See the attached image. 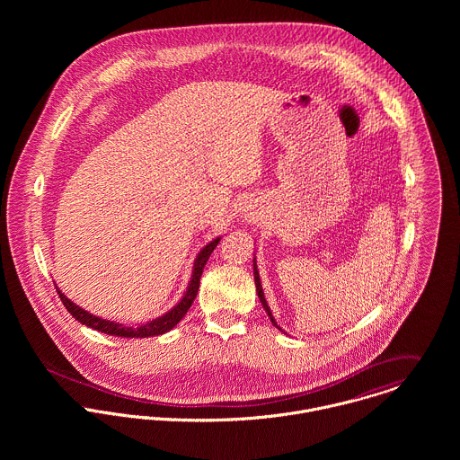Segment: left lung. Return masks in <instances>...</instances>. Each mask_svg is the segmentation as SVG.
<instances>
[{"label":"left lung","mask_w":460,"mask_h":460,"mask_svg":"<svg viewBox=\"0 0 460 460\" xmlns=\"http://www.w3.org/2000/svg\"><path fill=\"white\" fill-rule=\"evenodd\" d=\"M253 274H255V285H257V292H259V297H261V303H262L263 310L267 312V315H269L270 323H272L276 328L281 329L278 324H276V321H274V317H272V314H270V310H269V306H267V301H265V297H263L262 285H261V276H259V270H257V263H253Z\"/></svg>","instance_id":"obj_1"}]
</instances>
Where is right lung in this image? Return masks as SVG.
Here are the masks:
<instances>
[{
    "instance_id": "add662e5",
    "label": "right lung",
    "mask_w": 460,
    "mask_h": 460,
    "mask_svg": "<svg viewBox=\"0 0 460 460\" xmlns=\"http://www.w3.org/2000/svg\"><path fill=\"white\" fill-rule=\"evenodd\" d=\"M219 243V237L214 239L212 243H208L199 253H198L197 262H195V269H193V278L190 281V287L184 294V297L181 299V303L177 306H173L168 314H164L163 317L159 319H154L152 323H146L145 326H139V328H128L124 324H119V323H113V321H106V319H99L88 312H84L83 308H79L77 305H74L72 301H68L66 296L57 288L64 306L66 308V312L75 319L79 321L81 324L88 326V328L97 329V331H102L106 334H113V336H122V338H146V336H155V334H163L170 329L175 328L181 319L188 314V310L191 308L195 297L198 294V287H199V278H201V272H203V267L208 261L210 253L214 252V248L217 246Z\"/></svg>"
}]
</instances>
